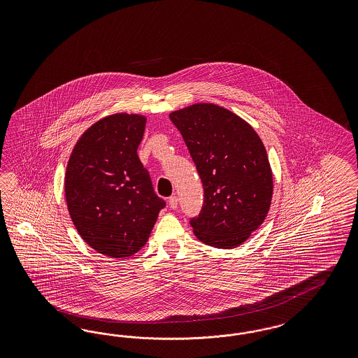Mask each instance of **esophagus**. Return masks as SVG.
<instances>
[{
    "mask_svg": "<svg viewBox=\"0 0 358 358\" xmlns=\"http://www.w3.org/2000/svg\"><path fill=\"white\" fill-rule=\"evenodd\" d=\"M169 206H171V208H177V206H178V198L176 196V195H172L171 198H169Z\"/></svg>",
    "mask_w": 358,
    "mask_h": 358,
    "instance_id": "34e87169",
    "label": "esophagus"
}]
</instances>
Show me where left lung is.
Segmentation results:
<instances>
[{
  "label": "left lung",
  "instance_id": "obj_1",
  "mask_svg": "<svg viewBox=\"0 0 358 358\" xmlns=\"http://www.w3.org/2000/svg\"><path fill=\"white\" fill-rule=\"evenodd\" d=\"M169 118L203 185V206L190 219L195 236L215 248H236L271 207L273 176L262 141L245 120L213 103H195Z\"/></svg>",
  "mask_w": 358,
  "mask_h": 358
}]
</instances>
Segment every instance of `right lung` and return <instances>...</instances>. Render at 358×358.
I'll use <instances>...</instances> for the list:
<instances>
[{
  "instance_id": "add662e5",
  "label": "right lung",
  "mask_w": 358,
  "mask_h": 358,
  "mask_svg": "<svg viewBox=\"0 0 358 358\" xmlns=\"http://www.w3.org/2000/svg\"><path fill=\"white\" fill-rule=\"evenodd\" d=\"M145 118L114 114L77 141L65 172V199L81 238L98 253L129 257L144 247L165 201L157 196L138 147Z\"/></svg>"
}]
</instances>
